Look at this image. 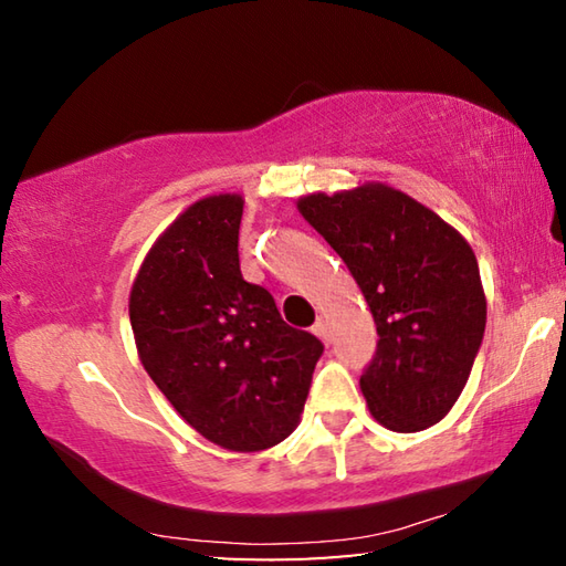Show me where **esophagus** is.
Wrapping results in <instances>:
<instances>
[{"label":"esophagus","instance_id":"obj_1","mask_svg":"<svg viewBox=\"0 0 566 566\" xmlns=\"http://www.w3.org/2000/svg\"><path fill=\"white\" fill-rule=\"evenodd\" d=\"M312 332L317 334V337H319L324 344H329V327H327V319L319 317V319H317V324H314V327H312Z\"/></svg>","mask_w":566,"mask_h":566}]
</instances>
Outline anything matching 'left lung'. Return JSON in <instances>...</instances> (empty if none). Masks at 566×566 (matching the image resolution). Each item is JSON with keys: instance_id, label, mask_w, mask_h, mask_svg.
<instances>
[{"instance_id": "1", "label": "left lung", "mask_w": 566, "mask_h": 566, "mask_svg": "<svg viewBox=\"0 0 566 566\" xmlns=\"http://www.w3.org/2000/svg\"><path fill=\"white\" fill-rule=\"evenodd\" d=\"M296 209L337 252L377 324V354L359 379L369 415L391 432L442 421L472 371L486 296L467 239L432 209L381 181Z\"/></svg>"}]
</instances>
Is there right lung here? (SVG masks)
Listing matches in <instances>:
<instances>
[{
    "label": "right lung",
    "mask_w": 566,
    "mask_h": 566,
    "mask_svg": "<svg viewBox=\"0 0 566 566\" xmlns=\"http://www.w3.org/2000/svg\"><path fill=\"white\" fill-rule=\"evenodd\" d=\"M242 212L234 191L189 205L139 264L129 319L139 361L179 417L212 444L252 454L300 424L324 347L244 282Z\"/></svg>",
    "instance_id": "add662e5"
}]
</instances>
